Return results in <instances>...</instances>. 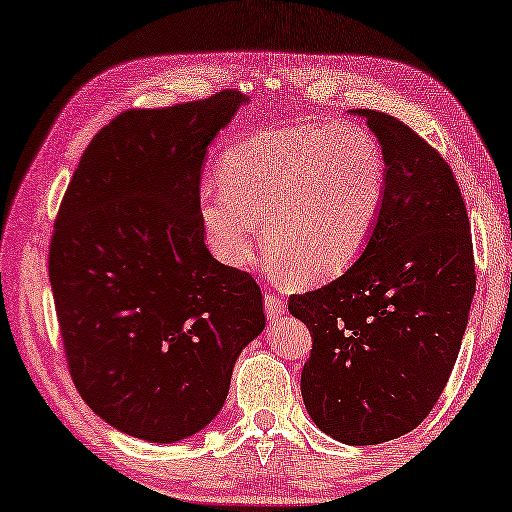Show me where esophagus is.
I'll return each instance as SVG.
<instances>
[{"label": "esophagus", "mask_w": 512, "mask_h": 512, "mask_svg": "<svg viewBox=\"0 0 512 512\" xmlns=\"http://www.w3.org/2000/svg\"><path fill=\"white\" fill-rule=\"evenodd\" d=\"M264 310H266V317L269 319H278L285 315V303L278 294H264Z\"/></svg>", "instance_id": "34e87169"}]
</instances>
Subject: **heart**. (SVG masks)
I'll return each instance as SVG.
<instances>
[{"label":"heart","instance_id":"heart-1","mask_svg":"<svg viewBox=\"0 0 512 512\" xmlns=\"http://www.w3.org/2000/svg\"><path fill=\"white\" fill-rule=\"evenodd\" d=\"M218 177L197 204L213 255L250 262L264 223L269 255L301 282L331 280L363 255L388 188L377 140L349 124L259 133L225 151Z\"/></svg>","mask_w":512,"mask_h":512}]
</instances>
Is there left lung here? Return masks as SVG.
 <instances>
[{
	"label": "left lung",
	"mask_w": 512,
	"mask_h": 512,
	"mask_svg": "<svg viewBox=\"0 0 512 512\" xmlns=\"http://www.w3.org/2000/svg\"><path fill=\"white\" fill-rule=\"evenodd\" d=\"M377 135L386 202L363 255L315 292L289 299L312 335L303 404L349 446L398 439L437 404L476 292L469 216L451 167L391 114L352 110Z\"/></svg>",
	"instance_id": "8db88e82"
}]
</instances>
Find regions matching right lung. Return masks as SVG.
<instances>
[{
  "mask_svg": "<svg viewBox=\"0 0 512 512\" xmlns=\"http://www.w3.org/2000/svg\"><path fill=\"white\" fill-rule=\"evenodd\" d=\"M241 91L128 110L80 158L50 243L68 368L114 430L177 444L230 393L239 354L264 331L262 292L204 243L200 179Z\"/></svg>",
  "mask_w": 512,
  "mask_h": 512,
  "instance_id": "right-lung-1",
  "label": "right lung"
}]
</instances>
